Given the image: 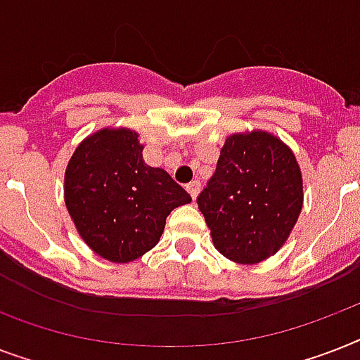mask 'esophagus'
I'll list each match as a JSON object with an SVG mask.
<instances>
[{"mask_svg":"<svg viewBox=\"0 0 360 360\" xmlns=\"http://www.w3.org/2000/svg\"><path fill=\"white\" fill-rule=\"evenodd\" d=\"M200 188H202L200 181H191V183L186 185V191H188V194L192 196V200H196V196L200 194Z\"/></svg>","mask_w":360,"mask_h":360,"instance_id":"1","label":"esophagus"}]
</instances>
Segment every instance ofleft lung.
<instances>
[{
  "label": "left lung",
  "instance_id": "1",
  "mask_svg": "<svg viewBox=\"0 0 360 360\" xmlns=\"http://www.w3.org/2000/svg\"><path fill=\"white\" fill-rule=\"evenodd\" d=\"M196 202L222 256L263 262L284 245L302 209L295 155L262 130L230 136Z\"/></svg>",
  "mask_w": 360,
  "mask_h": 360
}]
</instances>
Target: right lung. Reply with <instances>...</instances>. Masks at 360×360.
<instances>
[{
    "label": "right lung",
    "mask_w": 360,
    "mask_h": 360,
    "mask_svg": "<svg viewBox=\"0 0 360 360\" xmlns=\"http://www.w3.org/2000/svg\"><path fill=\"white\" fill-rule=\"evenodd\" d=\"M141 151L132 130H98L76 147L65 172L70 219L89 248L110 262L143 256L168 214L192 202L168 172L147 166Z\"/></svg>",
    "instance_id": "1"
}]
</instances>
